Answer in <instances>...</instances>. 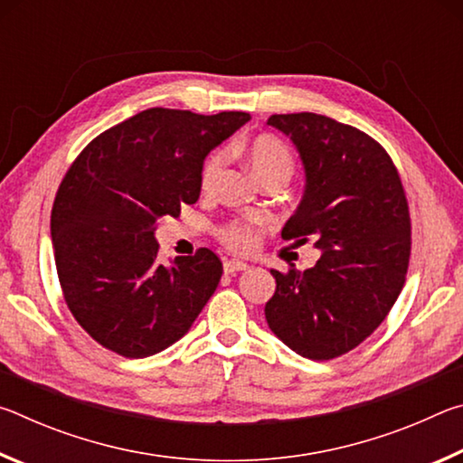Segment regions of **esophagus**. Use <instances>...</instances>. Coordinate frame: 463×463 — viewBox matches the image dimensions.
Wrapping results in <instances>:
<instances>
[{
    "mask_svg": "<svg viewBox=\"0 0 463 463\" xmlns=\"http://www.w3.org/2000/svg\"><path fill=\"white\" fill-rule=\"evenodd\" d=\"M249 265L242 263V261H237V260H226L224 261V271L226 273H237V271H247Z\"/></svg>",
    "mask_w": 463,
    "mask_h": 463,
    "instance_id": "1",
    "label": "esophagus"
}]
</instances>
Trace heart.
I'll list each match as a JSON object with an SVG mask.
<instances>
[{"label": "heart", "mask_w": 463, "mask_h": 463, "mask_svg": "<svg viewBox=\"0 0 463 463\" xmlns=\"http://www.w3.org/2000/svg\"><path fill=\"white\" fill-rule=\"evenodd\" d=\"M247 159L250 163V169L260 179L271 177V175H292L294 169V156L292 151L281 143L276 137H260L247 146ZM226 167V151H214L213 155L203 161L202 165V190L213 192L221 182ZM222 239L226 245H231L237 250H247L257 242V231L249 224H231L222 231Z\"/></svg>", "instance_id": "b5f03b06"}]
</instances>
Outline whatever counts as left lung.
Listing matches in <instances>:
<instances>
[{
	"instance_id": "obj_1",
	"label": "left lung",
	"mask_w": 463,
	"mask_h": 463,
	"mask_svg": "<svg viewBox=\"0 0 463 463\" xmlns=\"http://www.w3.org/2000/svg\"><path fill=\"white\" fill-rule=\"evenodd\" d=\"M292 140L307 185L281 239L315 241L320 260L276 278L265 304L271 333L298 355L325 362L355 349L394 307L411 257V216L388 153L326 116L273 114Z\"/></svg>"
}]
</instances>
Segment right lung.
I'll return each instance as SVG.
<instances>
[{
    "label": "right lung",
    "instance_id": "add662e5",
    "mask_svg": "<svg viewBox=\"0 0 463 463\" xmlns=\"http://www.w3.org/2000/svg\"><path fill=\"white\" fill-rule=\"evenodd\" d=\"M247 112L151 108L101 132L59 185L51 214L62 296L91 339L138 359L190 331L222 276L210 249L156 261L161 216L195 203L208 153L249 122Z\"/></svg>",
    "mask_w": 463,
    "mask_h": 463
}]
</instances>
